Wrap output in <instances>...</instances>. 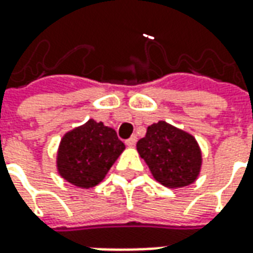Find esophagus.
Returning a JSON list of instances; mask_svg holds the SVG:
<instances>
[{
	"instance_id": "obj_1",
	"label": "esophagus",
	"mask_w": 253,
	"mask_h": 253,
	"mask_svg": "<svg viewBox=\"0 0 253 253\" xmlns=\"http://www.w3.org/2000/svg\"><path fill=\"white\" fill-rule=\"evenodd\" d=\"M135 143H137V137L135 135H132L128 139H126V145L127 146H135Z\"/></svg>"
}]
</instances>
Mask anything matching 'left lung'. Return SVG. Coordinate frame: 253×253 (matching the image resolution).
I'll list each match as a JSON object with an SVG mask.
<instances>
[{"label": "left lung", "instance_id": "8db88e82", "mask_svg": "<svg viewBox=\"0 0 253 253\" xmlns=\"http://www.w3.org/2000/svg\"><path fill=\"white\" fill-rule=\"evenodd\" d=\"M137 150L154 179L165 187H186L199 175L202 154L195 138L164 121L148 127Z\"/></svg>", "mask_w": 253, "mask_h": 253}]
</instances>
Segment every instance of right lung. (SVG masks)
Instances as JSON below:
<instances>
[{"mask_svg":"<svg viewBox=\"0 0 253 253\" xmlns=\"http://www.w3.org/2000/svg\"><path fill=\"white\" fill-rule=\"evenodd\" d=\"M123 150L125 143L114 128L89 119L62 138L57 159L58 172L74 186L94 187L104 179Z\"/></svg>","mask_w":253,"mask_h":253,"instance_id":"obj_1","label":"right lung"}]
</instances>
